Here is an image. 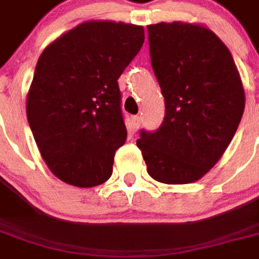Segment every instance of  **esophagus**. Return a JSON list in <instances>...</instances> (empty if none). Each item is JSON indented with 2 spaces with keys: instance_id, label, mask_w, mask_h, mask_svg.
<instances>
[{
  "instance_id": "34e87169",
  "label": "esophagus",
  "mask_w": 259,
  "mask_h": 259,
  "mask_svg": "<svg viewBox=\"0 0 259 259\" xmlns=\"http://www.w3.org/2000/svg\"><path fill=\"white\" fill-rule=\"evenodd\" d=\"M139 127H140V116H132V127H130L132 133H136Z\"/></svg>"
}]
</instances>
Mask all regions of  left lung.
Here are the masks:
<instances>
[{
  "mask_svg": "<svg viewBox=\"0 0 259 259\" xmlns=\"http://www.w3.org/2000/svg\"><path fill=\"white\" fill-rule=\"evenodd\" d=\"M147 29L165 118L155 132L141 130L137 147L152 179L193 183L221 159L239 127L243 83L228 47L205 26L161 22Z\"/></svg>",
  "mask_w": 259,
  "mask_h": 259,
  "instance_id": "obj_1",
  "label": "left lung"
}]
</instances>
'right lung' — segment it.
<instances>
[{
	"label": "right lung",
	"mask_w": 259,
	"mask_h": 259,
	"mask_svg": "<svg viewBox=\"0 0 259 259\" xmlns=\"http://www.w3.org/2000/svg\"><path fill=\"white\" fill-rule=\"evenodd\" d=\"M143 42V26L90 20L40 55L26 113L42 159L65 183L94 187L111 178L127 137L118 79Z\"/></svg>",
	"instance_id": "obj_1"
}]
</instances>
